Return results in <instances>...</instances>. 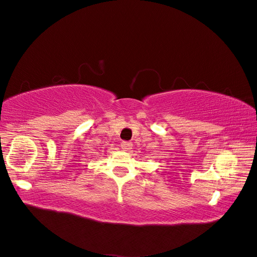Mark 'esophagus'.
Returning a JSON list of instances; mask_svg holds the SVG:
<instances>
[{
    "label": "esophagus",
    "mask_w": 257,
    "mask_h": 257,
    "mask_svg": "<svg viewBox=\"0 0 257 257\" xmlns=\"http://www.w3.org/2000/svg\"><path fill=\"white\" fill-rule=\"evenodd\" d=\"M132 147H133V144L130 143V142H127V141H123V142H121V148L123 150H125V151H128V150L132 149Z\"/></svg>",
    "instance_id": "34e87169"
}]
</instances>
